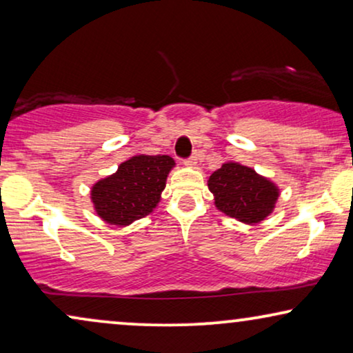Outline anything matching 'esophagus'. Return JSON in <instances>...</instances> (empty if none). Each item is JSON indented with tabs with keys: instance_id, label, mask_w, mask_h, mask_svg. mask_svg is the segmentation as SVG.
I'll return each mask as SVG.
<instances>
[{
	"instance_id": "obj_1",
	"label": "esophagus",
	"mask_w": 353,
	"mask_h": 353,
	"mask_svg": "<svg viewBox=\"0 0 353 353\" xmlns=\"http://www.w3.org/2000/svg\"><path fill=\"white\" fill-rule=\"evenodd\" d=\"M196 163H197V156H196V154L185 161V165H190V167H194Z\"/></svg>"
}]
</instances>
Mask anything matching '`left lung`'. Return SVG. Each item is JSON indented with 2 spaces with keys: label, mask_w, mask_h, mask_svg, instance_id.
Here are the masks:
<instances>
[{
  "label": "left lung",
  "mask_w": 353,
  "mask_h": 353,
  "mask_svg": "<svg viewBox=\"0 0 353 353\" xmlns=\"http://www.w3.org/2000/svg\"><path fill=\"white\" fill-rule=\"evenodd\" d=\"M207 185L216 209L245 225L260 223L272 215L279 197V188L272 180L239 162L223 163Z\"/></svg>",
  "instance_id": "left-lung-1"
}]
</instances>
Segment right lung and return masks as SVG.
I'll return each instance as SVG.
<instances>
[{
    "instance_id": "add662e5",
    "label": "right lung",
    "mask_w": 353,
    "mask_h": 353,
    "mask_svg": "<svg viewBox=\"0 0 353 353\" xmlns=\"http://www.w3.org/2000/svg\"><path fill=\"white\" fill-rule=\"evenodd\" d=\"M175 161L170 156H139L122 162L117 172L91 186V202L99 219L128 226L151 214L161 202Z\"/></svg>"
}]
</instances>
